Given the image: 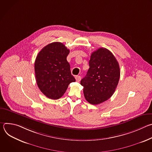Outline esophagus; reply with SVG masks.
<instances>
[{"label":"esophagus","instance_id":"obj_1","mask_svg":"<svg viewBox=\"0 0 152 152\" xmlns=\"http://www.w3.org/2000/svg\"><path fill=\"white\" fill-rule=\"evenodd\" d=\"M75 79H76V80L79 82L80 80L81 77H80V76H75Z\"/></svg>","mask_w":152,"mask_h":152}]
</instances>
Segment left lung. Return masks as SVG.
Wrapping results in <instances>:
<instances>
[{"mask_svg":"<svg viewBox=\"0 0 152 152\" xmlns=\"http://www.w3.org/2000/svg\"><path fill=\"white\" fill-rule=\"evenodd\" d=\"M89 66L80 84L86 101L98 104L114 93L120 76L119 64L111 52L101 48L91 53Z\"/></svg>","mask_w":152,"mask_h":152,"instance_id":"obj_1","label":"left lung"}]
</instances>
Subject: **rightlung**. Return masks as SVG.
<instances>
[{"label": "right lung", "mask_w": 152, "mask_h": 152, "mask_svg": "<svg viewBox=\"0 0 152 152\" xmlns=\"http://www.w3.org/2000/svg\"><path fill=\"white\" fill-rule=\"evenodd\" d=\"M70 53L64 45L54 42L43 48L35 61V79L40 91L47 97L56 100L75 82L67 61Z\"/></svg>", "instance_id": "1"}]
</instances>
